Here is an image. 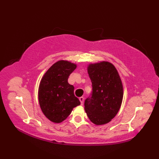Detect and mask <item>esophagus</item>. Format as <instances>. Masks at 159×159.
<instances>
[{
	"label": "esophagus",
	"mask_w": 159,
	"mask_h": 159,
	"mask_svg": "<svg viewBox=\"0 0 159 159\" xmlns=\"http://www.w3.org/2000/svg\"><path fill=\"white\" fill-rule=\"evenodd\" d=\"M79 99H80V102H81V104L83 105L84 102V97H80V98H79Z\"/></svg>",
	"instance_id": "34e87169"
}]
</instances>
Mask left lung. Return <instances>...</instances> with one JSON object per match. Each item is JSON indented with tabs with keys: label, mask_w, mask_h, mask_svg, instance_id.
Returning <instances> with one entry per match:
<instances>
[{
	"label": "left lung",
	"mask_w": 159,
	"mask_h": 159,
	"mask_svg": "<svg viewBox=\"0 0 159 159\" xmlns=\"http://www.w3.org/2000/svg\"><path fill=\"white\" fill-rule=\"evenodd\" d=\"M88 72L92 83L91 98L85 101V111L96 125L108 123L121 106L123 87L115 66L107 61L89 64Z\"/></svg>",
	"instance_id": "left-lung-1"
}]
</instances>
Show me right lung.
I'll return each instance as SVG.
<instances>
[{
	"label": "right lung",
	"mask_w": 159,
	"mask_h": 159,
	"mask_svg": "<svg viewBox=\"0 0 159 159\" xmlns=\"http://www.w3.org/2000/svg\"><path fill=\"white\" fill-rule=\"evenodd\" d=\"M77 67L68 60H59L43 75L38 88V101L42 113L50 121L60 123L68 117L73 109L80 105L74 95V87L68 77Z\"/></svg>",
	"instance_id": "1"
}]
</instances>
